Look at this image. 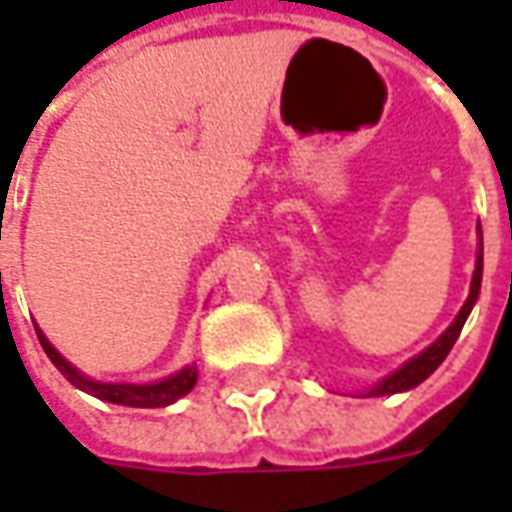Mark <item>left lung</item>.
Returning a JSON list of instances; mask_svg holds the SVG:
<instances>
[{
    "label": "left lung",
    "instance_id": "obj_1",
    "mask_svg": "<svg viewBox=\"0 0 512 512\" xmlns=\"http://www.w3.org/2000/svg\"><path fill=\"white\" fill-rule=\"evenodd\" d=\"M477 235H480V249H477V263H474V274H472V285H469V296L463 301L461 312L455 315V321L447 326V332L441 334L436 343H430L422 354L411 356L408 362L397 367L395 373H389L378 381L376 386H370L367 392H362L365 397H381V395H397V392H408V389H414L419 386L425 378L436 370V367L447 359L450 354V348L458 340V334H461L463 323L469 318V312H472L474 301L480 296V282H483V230L477 227Z\"/></svg>",
    "mask_w": 512,
    "mask_h": 512
}]
</instances>
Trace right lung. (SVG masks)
Segmentation results:
<instances>
[{
    "instance_id": "right-lung-1",
    "label": "right lung",
    "mask_w": 512,
    "mask_h": 512,
    "mask_svg": "<svg viewBox=\"0 0 512 512\" xmlns=\"http://www.w3.org/2000/svg\"><path fill=\"white\" fill-rule=\"evenodd\" d=\"M38 332V340L43 345V351L49 356L54 367L60 370L62 376L68 378L76 389H82L87 395L106 400V403H117V406H131V408H164L172 406L175 400L183 395H189L194 384H197V365H186L178 373L161 378V381H150V384H109V381H95V378L84 376L79 367H73L65 356L46 340V334Z\"/></svg>"
}]
</instances>
